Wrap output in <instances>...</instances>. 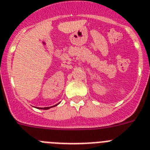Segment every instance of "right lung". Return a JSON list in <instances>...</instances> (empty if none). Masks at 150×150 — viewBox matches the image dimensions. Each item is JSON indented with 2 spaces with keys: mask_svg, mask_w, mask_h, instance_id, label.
I'll return each instance as SVG.
<instances>
[{
  "mask_svg": "<svg viewBox=\"0 0 150 150\" xmlns=\"http://www.w3.org/2000/svg\"><path fill=\"white\" fill-rule=\"evenodd\" d=\"M59 103H57V104H56V105H54V106H50V107H44V108H38V109H45V110H46V109H50V108H52V107H54V106H57V105H58V104Z\"/></svg>",
  "mask_w": 150,
  "mask_h": 150,
  "instance_id": "1",
  "label": "right lung"
}]
</instances>
